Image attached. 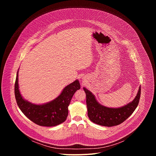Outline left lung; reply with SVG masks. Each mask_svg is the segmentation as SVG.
I'll return each mask as SVG.
<instances>
[{"instance_id": "8db88e82", "label": "left lung", "mask_w": 156, "mask_h": 156, "mask_svg": "<svg viewBox=\"0 0 156 156\" xmlns=\"http://www.w3.org/2000/svg\"><path fill=\"white\" fill-rule=\"evenodd\" d=\"M86 96L87 115L93 123L104 126H113L120 125L126 120L137 107L141 94V86L138 93L131 102L117 108L107 107L101 105L95 96L86 87H83Z\"/></svg>"}]
</instances>
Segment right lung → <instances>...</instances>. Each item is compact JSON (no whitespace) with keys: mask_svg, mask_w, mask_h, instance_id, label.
<instances>
[{"mask_svg":"<svg viewBox=\"0 0 156 156\" xmlns=\"http://www.w3.org/2000/svg\"><path fill=\"white\" fill-rule=\"evenodd\" d=\"M15 83L16 103L24 115L34 123L43 126H54L64 122L68 116V107L75 93L80 89L78 80L65 86L54 100L42 104L31 103L22 97L18 86V71Z\"/></svg>","mask_w":156,"mask_h":156,"instance_id":"1","label":"right lung"}]
</instances>
